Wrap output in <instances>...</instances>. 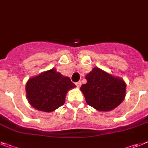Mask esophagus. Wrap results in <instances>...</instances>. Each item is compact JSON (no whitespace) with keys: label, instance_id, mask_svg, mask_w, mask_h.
I'll return each instance as SVG.
<instances>
[{"label":"esophagus","instance_id":"1","mask_svg":"<svg viewBox=\"0 0 148 148\" xmlns=\"http://www.w3.org/2000/svg\"><path fill=\"white\" fill-rule=\"evenodd\" d=\"M75 85L77 86V87H80V85H81V82L80 81L77 82V83H75Z\"/></svg>","mask_w":148,"mask_h":148}]
</instances>
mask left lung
<instances>
[{"label": "left lung", "instance_id": "obj_1", "mask_svg": "<svg viewBox=\"0 0 148 148\" xmlns=\"http://www.w3.org/2000/svg\"><path fill=\"white\" fill-rule=\"evenodd\" d=\"M87 83L80 90L88 105L101 111L116 108L123 101L126 85L118 77H114L99 68H94L86 76Z\"/></svg>", "mask_w": 148, "mask_h": 148}]
</instances>
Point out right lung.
<instances>
[{
    "label": "right lung",
    "mask_w": 148,
    "mask_h": 148,
    "mask_svg": "<svg viewBox=\"0 0 148 148\" xmlns=\"http://www.w3.org/2000/svg\"><path fill=\"white\" fill-rule=\"evenodd\" d=\"M76 87L68 77L53 68L28 80L26 93L32 107L44 112H52L64 105L67 92Z\"/></svg>",
    "instance_id": "add662e5"
}]
</instances>
